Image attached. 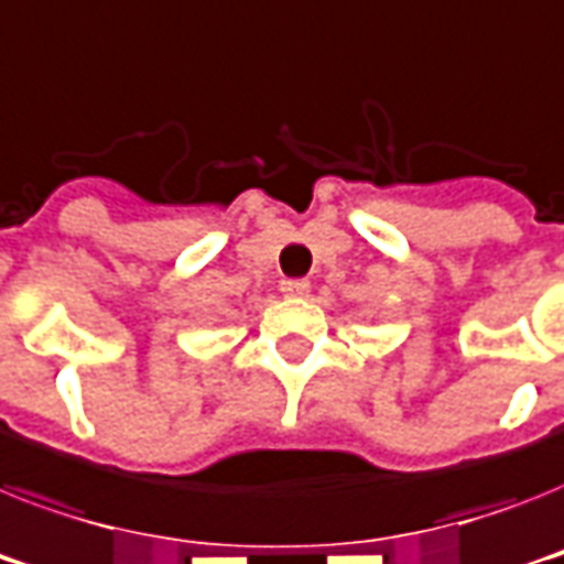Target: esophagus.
Segmentation results:
<instances>
[{
	"label": "esophagus",
	"instance_id": "34e87169",
	"mask_svg": "<svg viewBox=\"0 0 564 564\" xmlns=\"http://www.w3.org/2000/svg\"><path fill=\"white\" fill-rule=\"evenodd\" d=\"M281 292L286 297H306L310 295V281H304V278H297V281H283Z\"/></svg>",
	"mask_w": 564,
	"mask_h": 564
}]
</instances>
